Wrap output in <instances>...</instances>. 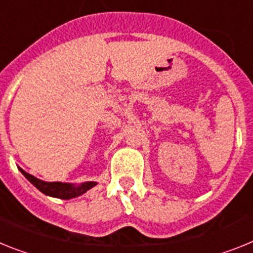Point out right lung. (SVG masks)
I'll use <instances>...</instances> for the list:
<instances>
[{"instance_id": "right-lung-1", "label": "right lung", "mask_w": 253, "mask_h": 253, "mask_svg": "<svg viewBox=\"0 0 253 253\" xmlns=\"http://www.w3.org/2000/svg\"><path fill=\"white\" fill-rule=\"evenodd\" d=\"M20 171L23 172V175L29 180L34 187L40 189L42 193L47 194V196H51V197H57L62 198V200H69V198H74L83 194L84 192H87L88 189H90L92 187L97 184L96 182H87L83 183L79 187H74L73 184H69V183H60V182H43V180H40L37 179L36 176L30 175L27 171L20 169Z\"/></svg>"}]
</instances>
